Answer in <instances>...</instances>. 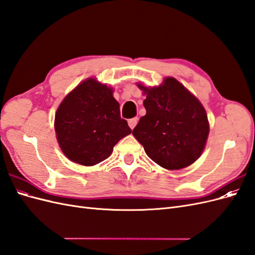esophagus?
Instances as JSON below:
<instances>
[{
  "mask_svg": "<svg viewBox=\"0 0 255 255\" xmlns=\"http://www.w3.org/2000/svg\"><path fill=\"white\" fill-rule=\"evenodd\" d=\"M137 121H138V118H137V117L132 118V119H129V120L128 121V127L133 129V128H135V126L137 125Z\"/></svg>",
  "mask_w": 255,
  "mask_h": 255,
  "instance_id": "1",
  "label": "esophagus"
}]
</instances>
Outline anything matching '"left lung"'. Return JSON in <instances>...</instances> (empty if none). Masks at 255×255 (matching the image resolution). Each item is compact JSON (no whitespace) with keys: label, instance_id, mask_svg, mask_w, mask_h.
I'll return each mask as SVG.
<instances>
[{"label":"left lung","instance_id":"8db88e82","mask_svg":"<svg viewBox=\"0 0 255 255\" xmlns=\"http://www.w3.org/2000/svg\"><path fill=\"white\" fill-rule=\"evenodd\" d=\"M138 87L146 95V113L133 135L146 155L169 170L191 165L201 155L210 130L202 104L173 78L158 87Z\"/></svg>","mask_w":255,"mask_h":255}]
</instances>
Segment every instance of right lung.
I'll list each match as a JSON object with an SVG mask.
<instances>
[{
	"label": "right lung",
	"instance_id": "1",
	"mask_svg": "<svg viewBox=\"0 0 255 255\" xmlns=\"http://www.w3.org/2000/svg\"><path fill=\"white\" fill-rule=\"evenodd\" d=\"M55 132L61 151L74 163L94 166L109 157L132 129L120 117L113 90L94 79L81 83L60 103Z\"/></svg>",
	"mask_w": 255,
	"mask_h": 255
}]
</instances>
